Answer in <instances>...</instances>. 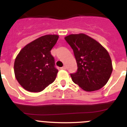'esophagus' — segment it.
<instances>
[{
  "label": "esophagus",
  "mask_w": 127,
  "mask_h": 127,
  "mask_svg": "<svg viewBox=\"0 0 127 127\" xmlns=\"http://www.w3.org/2000/svg\"><path fill=\"white\" fill-rule=\"evenodd\" d=\"M66 68H67V67H66V66H63L62 67H61V69H64V70H65L66 69Z\"/></svg>",
  "instance_id": "1"
}]
</instances>
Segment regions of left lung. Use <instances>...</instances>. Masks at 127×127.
<instances>
[{
  "label": "left lung",
  "instance_id": "obj_1",
  "mask_svg": "<svg viewBox=\"0 0 127 127\" xmlns=\"http://www.w3.org/2000/svg\"><path fill=\"white\" fill-rule=\"evenodd\" d=\"M65 39L73 50L77 62V71L70 74L74 83L86 92L102 88L113 71L111 59L107 50L84 33L69 35Z\"/></svg>",
  "mask_w": 127,
  "mask_h": 127
}]
</instances>
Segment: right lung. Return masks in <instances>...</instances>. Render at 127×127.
Segmentation results:
<instances>
[{"instance_id": "add662e5", "label": "right lung", "mask_w": 127, "mask_h": 127, "mask_svg": "<svg viewBox=\"0 0 127 127\" xmlns=\"http://www.w3.org/2000/svg\"><path fill=\"white\" fill-rule=\"evenodd\" d=\"M58 39L57 35H46L20 51L14 61V74L26 90L40 92L55 80L58 70L51 50Z\"/></svg>"}]
</instances>
